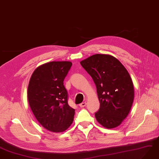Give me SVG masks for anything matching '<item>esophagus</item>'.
I'll return each instance as SVG.
<instances>
[{"mask_svg":"<svg viewBox=\"0 0 159 159\" xmlns=\"http://www.w3.org/2000/svg\"><path fill=\"white\" fill-rule=\"evenodd\" d=\"M86 104H87L86 102H82V103H81V104H80V108H84V107H85V106H86Z\"/></svg>","mask_w":159,"mask_h":159,"instance_id":"obj_1","label":"esophagus"}]
</instances>
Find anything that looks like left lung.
<instances>
[{
  "label": "left lung",
  "instance_id": "8db88e82",
  "mask_svg": "<svg viewBox=\"0 0 159 159\" xmlns=\"http://www.w3.org/2000/svg\"><path fill=\"white\" fill-rule=\"evenodd\" d=\"M97 89L100 109L97 121L107 128L120 125L129 114L134 100V85L128 71L110 55L96 54L80 62Z\"/></svg>",
  "mask_w": 159,
  "mask_h": 159
}]
</instances>
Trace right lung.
<instances>
[{"label": "right lung", "instance_id": "obj_1", "mask_svg": "<svg viewBox=\"0 0 159 159\" xmlns=\"http://www.w3.org/2000/svg\"><path fill=\"white\" fill-rule=\"evenodd\" d=\"M70 61H51L37 67L30 78L28 101L42 126L53 132L66 130L74 121L75 110L68 104L63 80Z\"/></svg>", "mask_w": 159, "mask_h": 159}]
</instances>
